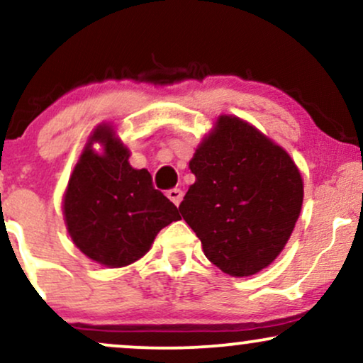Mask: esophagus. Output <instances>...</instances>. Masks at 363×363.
Returning <instances> with one entry per match:
<instances>
[{
	"label": "esophagus",
	"instance_id": "34e87169",
	"mask_svg": "<svg viewBox=\"0 0 363 363\" xmlns=\"http://www.w3.org/2000/svg\"><path fill=\"white\" fill-rule=\"evenodd\" d=\"M165 194H167V198L172 201V203L176 204V206H179V203H181V201H182V191L179 189V187H172V189H169Z\"/></svg>",
	"mask_w": 363,
	"mask_h": 363
}]
</instances>
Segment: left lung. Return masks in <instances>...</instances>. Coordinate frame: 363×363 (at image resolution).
I'll use <instances>...</instances> for the list:
<instances>
[{"label": "left lung", "instance_id": "left-lung-1", "mask_svg": "<svg viewBox=\"0 0 363 363\" xmlns=\"http://www.w3.org/2000/svg\"><path fill=\"white\" fill-rule=\"evenodd\" d=\"M189 169L196 182L179 209L208 260L233 277L272 264L303 206V179L289 154L247 121L223 115Z\"/></svg>", "mask_w": 363, "mask_h": 363}]
</instances>
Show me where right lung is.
Masks as SVG:
<instances>
[{
  "label": "right lung",
  "mask_w": 363,
  "mask_h": 363,
  "mask_svg": "<svg viewBox=\"0 0 363 363\" xmlns=\"http://www.w3.org/2000/svg\"><path fill=\"white\" fill-rule=\"evenodd\" d=\"M94 141L105 152L96 155ZM113 128L99 125L74 167L64 216L76 247L106 267H125L150 250L160 230L181 220L177 208L152 184L147 169H133Z\"/></svg>",
  "instance_id": "obj_1"
}]
</instances>
